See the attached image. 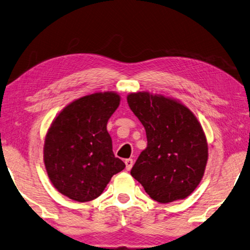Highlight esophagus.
I'll use <instances>...</instances> for the list:
<instances>
[{
    "label": "esophagus",
    "instance_id": "1",
    "mask_svg": "<svg viewBox=\"0 0 250 250\" xmlns=\"http://www.w3.org/2000/svg\"><path fill=\"white\" fill-rule=\"evenodd\" d=\"M133 164H134V161H133L132 158L125 159V165H126V169H127V170H130V169H132V167H133Z\"/></svg>",
    "mask_w": 250,
    "mask_h": 250
}]
</instances>
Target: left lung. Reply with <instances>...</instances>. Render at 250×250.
Here are the masks:
<instances>
[{
	"mask_svg": "<svg viewBox=\"0 0 250 250\" xmlns=\"http://www.w3.org/2000/svg\"><path fill=\"white\" fill-rule=\"evenodd\" d=\"M127 103L147 136L130 175L158 203L185 199L199 185L208 161L197 117L181 101L159 94L129 93Z\"/></svg>",
	"mask_w": 250,
	"mask_h": 250,
	"instance_id": "left-lung-1",
	"label": "left lung"
}]
</instances>
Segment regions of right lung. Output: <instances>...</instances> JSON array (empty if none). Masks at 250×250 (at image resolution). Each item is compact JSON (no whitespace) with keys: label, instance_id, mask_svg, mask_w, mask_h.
Wrapping results in <instances>:
<instances>
[{"label":"right lung","instance_id":"obj_1","mask_svg":"<svg viewBox=\"0 0 250 250\" xmlns=\"http://www.w3.org/2000/svg\"><path fill=\"white\" fill-rule=\"evenodd\" d=\"M116 92L77 98L57 114L47 129L43 159L48 178L61 194L85 203L103 193L125 164L113 153L107 122L120 106Z\"/></svg>","mask_w":250,"mask_h":250}]
</instances>
